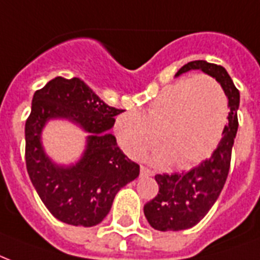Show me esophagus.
<instances>
[{
  "label": "esophagus",
  "instance_id": "esophagus-1",
  "mask_svg": "<svg viewBox=\"0 0 260 260\" xmlns=\"http://www.w3.org/2000/svg\"><path fill=\"white\" fill-rule=\"evenodd\" d=\"M140 171H141V175H142V176H152L153 175L152 171L148 170V168H145V167H141Z\"/></svg>",
  "mask_w": 260,
  "mask_h": 260
}]
</instances>
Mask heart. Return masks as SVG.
Here are the masks:
<instances>
[{"label": "heart", "mask_w": 260, "mask_h": 260, "mask_svg": "<svg viewBox=\"0 0 260 260\" xmlns=\"http://www.w3.org/2000/svg\"><path fill=\"white\" fill-rule=\"evenodd\" d=\"M228 120V99L220 82L206 74L179 80L160 92L146 114H120L115 133L124 152L136 157L158 142L153 160L179 168L202 161L218 144Z\"/></svg>", "instance_id": "obj_1"}]
</instances>
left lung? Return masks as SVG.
Masks as SVG:
<instances>
[{
	"mask_svg": "<svg viewBox=\"0 0 260 260\" xmlns=\"http://www.w3.org/2000/svg\"><path fill=\"white\" fill-rule=\"evenodd\" d=\"M190 70H202L216 78L228 98V124L212 156L187 172L156 175L158 194L144 206L150 226L157 231H183L197 225L216 203L228 178L232 146L236 138L240 93L225 68L206 61H192L178 70L175 77Z\"/></svg>",
	"mask_w": 260,
	"mask_h": 260,
	"instance_id": "left-lung-1",
	"label": "left lung"
}]
</instances>
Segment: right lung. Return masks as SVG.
Listing matches in <instances>:
<instances>
[{
	"mask_svg": "<svg viewBox=\"0 0 260 260\" xmlns=\"http://www.w3.org/2000/svg\"><path fill=\"white\" fill-rule=\"evenodd\" d=\"M120 112L77 77H55L34 94L25 122V164L42 202L62 222L86 228L100 224L118 191L138 178L140 166L124 156L110 133ZM57 119L87 133L82 157L72 165H58L44 150L43 128Z\"/></svg>",
	"mask_w": 260,
	"mask_h": 260,
	"instance_id": "obj_1",
	"label": "right lung"
}]
</instances>
